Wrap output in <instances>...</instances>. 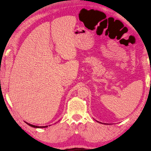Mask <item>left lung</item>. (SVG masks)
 <instances>
[{
    "label": "left lung",
    "mask_w": 151,
    "mask_h": 151,
    "mask_svg": "<svg viewBox=\"0 0 151 151\" xmlns=\"http://www.w3.org/2000/svg\"><path fill=\"white\" fill-rule=\"evenodd\" d=\"M97 122H98V121H97ZM100 123H101V122H100ZM102 124H103V123H102Z\"/></svg>",
    "instance_id": "obj_1"
}]
</instances>
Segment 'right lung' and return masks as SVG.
Wrapping results in <instances>:
<instances>
[{
	"mask_svg": "<svg viewBox=\"0 0 151 151\" xmlns=\"http://www.w3.org/2000/svg\"><path fill=\"white\" fill-rule=\"evenodd\" d=\"M27 124H28L29 126H30V127H34V128H47V127H48V126L47 125H46V126H37V125H32V124H29V123H28V122H26V121H24Z\"/></svg>",
	"mask_w": 151,
	"mask_h": 151,
	"instance_id": "1",
	"label": "right lung"
}]
</instances>
